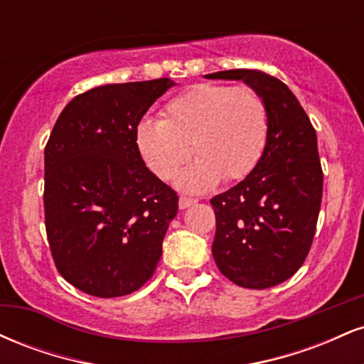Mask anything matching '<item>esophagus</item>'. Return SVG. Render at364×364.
Segmentation results:
<instances>
[{"label": "esophagus", "instance_id": "1", "mask_svg": "<svg viewBox=\"0 0 364 364\" xmlns=\"http://www.w3.org/2000/svg\"><path fill=\"white\" fill-rule=\"evenodd\" d=\"M193 203H196L195 198H188V196H179V208H181V210H185V208L191 207V205H193Z\"/></svg>", "mask_w": 364, "mask_h": 364}]
</instances>
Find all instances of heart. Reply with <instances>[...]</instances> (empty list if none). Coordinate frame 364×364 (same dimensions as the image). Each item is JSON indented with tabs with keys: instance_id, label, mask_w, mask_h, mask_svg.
Here are the masks:
<instances>
[{
	"instance_id": "obj_1",
	"label": "heart",
	"mask_w": 364,
	"mask_h": 364,
	"mask_svg": "<svg viewBox=\"0 0 364 364\" xmlns=\"http://www.w3.org/2000/svg\"><path fill=\"white\" fill-rule=\"evenodd\" d=\"M269 136V112L257 90L246 85L198 83L162 109V119L140 121L136 149L162 181L176 178L193 156L198 159L178 179L186 191H205L219 181L248 176L260 161Z\"/></svg>"
}]
</instances>
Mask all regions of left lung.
<instances>
[{
  "label": "left lung",
  "mask_w": 364,
  "mask_h": 364,
  "mask_svg": "<svg viewBox=\"0 0 364 364\" xmlns=\"http://www.w3.org/2000/svg\"><path fill=\"white\" fill-rule=\"evenodd\" d=\"M207 78L243 80L269 112L260 161L236 186L210 200L212 255L236 286L267 289L298 272L310 253L323 193L316 132L286 83L257 70H225Z\"/></svg>",
  "instance_id": "obj_1"
}]
</instances>
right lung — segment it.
<instances>
[{
    "mask_svg": "<svg viewBox=\"0 0 364 364\" xmlns=\"http://www.w3.org/2000/svg\"><path fill=\"white\" fill-rule=\"evenodd\" d=\"M169 78L111 83L73 97L44 149V219L54 265L97 298L139 291L156 272L178 195L145 168L135 132Z\"/></svg>",
    "mask_w": 364,
    "mask_h": 364,
    "instance_id": "obj_1",
    "label": "right lung"
}]
</instances>
